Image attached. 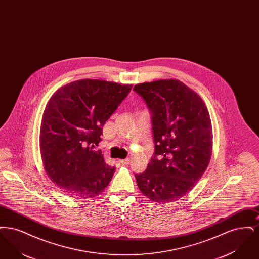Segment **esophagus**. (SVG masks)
Returning a JSON list of instances; mask_svg holds the SVG:
<instances>
[{"instance_id":"obj_1","label":"esophagus","mask_w":259,"mask_h":259,"mask_svg":"<svg viewBox=\"0 0 259 259\" xmlns=\"http://www.w3.org/2000/svg\"><path fill=\"white\" fill-rule=\"evenodd\" d=\"M120 164H122V165H129L130 164V159L129 158H127V159H124V160H120Z\"/></svg>"}]
</instances>
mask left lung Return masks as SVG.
Returning <instances> with one entry per match:
<instances>
[{
  "label": "left lung",
  "instance_id": "left-lung-1",
  "mask_svg": "<svg viewBox=\"0 0 259 259\" xmlns=\"http://www.w3.org/2000/svg\"><path fill=\"white\" fill-rule=\"evenodd\" d=\"M150 113L154 154L135 174L141 192L158 203L185 196L209 165L212 131L209 111L197 93L178 79L136 84Z\"/></svg>",
  "mask_w": 259,
  "mask_h": 259
}]
</instances>
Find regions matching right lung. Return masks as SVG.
<instances>
[{"label": "right lung", "instance_id": "add662e5", "mask_svg": "<svg viewBox=\"0 0 259 259\" xmlns=\"http://www.w3.org/2000/svg\"><path fill=\"white\" fill-rule=\"evenodd\" d=\"M131 89V84L80 79L50 98L40 126V154L51 182L67 194L93 198L110 184L115 167L106 164L93 148Z\"/></svg>", "mask_w": 259, "mask_h": 259}]
</instances>
